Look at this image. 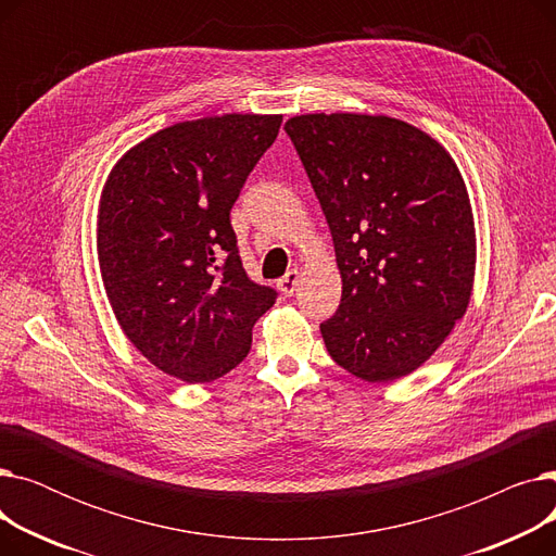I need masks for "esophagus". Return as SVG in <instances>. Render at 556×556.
<instances>
[{"label":"esophagus","mask_w":556,"mask_h":556,"mask_svg":"<svg viewBox=\"0 0 556 556\" xmlns=\"http://www.w3.org/2000/svg\"><path fill=\"white\" fill-rule=\"evenodd\" d=\"M298 283H300V270H298V268H290V270L277 281V288L281 290V295L293 298L295 290H298Z\"/></svg>","instance_id":"esophagus-1"}]
</instances>
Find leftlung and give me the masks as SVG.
Listing matches in <instances>:
<instances>
[{
    "mask_svg": "<svg viewBox=\"0 0 556 556\" xmlns=\"http://www.w3.org/2000/svg\"><path fill=\"white\" fill-rule=\"evenodd\" d=\"M323 207L342 277L319 325L331 358L369 383L415 371L471 298L476 231L453 157L419 128L367 114L283 126Z\"/></svg>",
    "mask_w": 556,
    "mask_h": 556,
    "instance_id": "8db88e82",
    "label": "left lung"
}]
</instances>
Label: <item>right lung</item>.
Masks as SVG:
<instances>
[{"label": "right lung", "instance_id": "add662e5", "mask_svg": "<svg viewBox=\"0 0 556 556\" xmlns=\"http://www.w3.org/2000/svg\"><path fill=\"white\" fill-rule=\"evenodd\" d=\"M281 116L225 114L168 126L110 173L99 263L128 340L162 371L210 383L237 367L277 290L243 268L229 212Z\"/></svg>", "mask_w": 556, "mask_h": 556}]
</instances>
